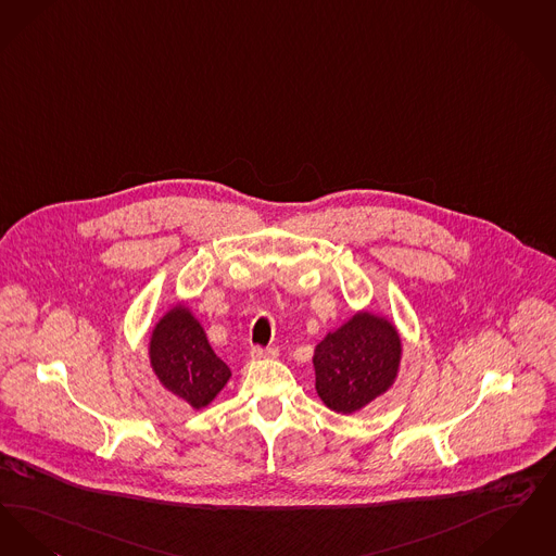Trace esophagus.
Wrapping results in <instances>:
<instances>
[{
	"label": "esophagus",
	"mask_w": 556,
	"mask_h": 556,
	"mask_svg": "<svg viewBox=\"0 0 556 556\" xmlns=\"http://www.w3.org/2000/svg\"><path fill=\"white\" fill-rule=\"evenodd\" d=\"M278 355V351L276 349H262V346H253L251 351H249V357L253 359V362H260V359H274Z\"/></svg>",
	"instance_id": "1"
}]
</instances>
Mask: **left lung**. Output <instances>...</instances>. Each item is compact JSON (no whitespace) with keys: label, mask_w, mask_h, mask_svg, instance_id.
<instances>
[{"label":"left lung","mask_w":556,"mask_h":556,"mask_svg":"<svg viewBox=\"0 0 556 556\" xmlns=\"http://www.w3.org/2000/svg\"><path fill=\"white\" fill-rule=\"evenodd\" d=\"M403 339L387 315L359 309L314 351L315 392L328 409L357 413L399 378Z\"/></svg>","instance_id":"left-lung-1"}]
</instances>
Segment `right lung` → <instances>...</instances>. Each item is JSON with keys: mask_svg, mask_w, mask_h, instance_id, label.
<instances>
[{"mask_svg": "<svg viewBox=\"0 0 556 556\" xmlns=\"http://www.w3.org/2000/svg\"><path fill=\"white\" fill-rule=\"evenodd\" d=\"M147 355L160 384L197 410L214 403L232 376L185 301H176L153 324Z\"/></svg>", "mask_w": 556, "mask_h": 556, "instance_id": "1", "label": "right lung"}]
</instances>
